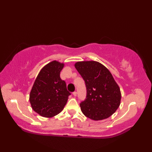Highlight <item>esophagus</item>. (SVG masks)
I'll list each match as a JSON object with an SVG mask.
<instances>
[{
    "mask_svg": "<svg viewBox=\"0 0 152 152\" xmlns=\"http://www.w3.org/2000/svg\"><path fill=\"white\" fill-rule=\"evenodd\" d=\"M72 95H73L74 96H76L77 95V92H76V91L73 92V93H72Z\"/></svg>",
    "mask_w": 152,
    "mask_h": 152,
    "instance_id": "1",
    "label": "esophagus"
}]
</instances>
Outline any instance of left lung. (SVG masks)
Returning <instances> with one entry per match:
<instances>
[{
    "instance_id": "8db88e82",
    "label": "left lung",
    "mask_w": 152,
    "mask_h": 152,
    "mask_svg": "<svg viewBox=\"0 0 152 152\" xmlns=\"http://www.w3.org/2000/svg\"><path fill=\"white\" fill-rule=\"evenodd\" d=\"M84 80L87 95L80 103L82 113L93 120L109 118L120 105L121 91L109 70L97 61H79L74 64Z\"/></svg>"
}]
</instances>
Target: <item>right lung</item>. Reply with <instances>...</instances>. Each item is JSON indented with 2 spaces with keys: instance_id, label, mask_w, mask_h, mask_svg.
Wrapping results in <instances>:
<instances>
[{
  "instance_id": "obj_1",
  "label": "right lung",
  "mask_w": 152,
  "mask_h": 152,
  "mask_svg": "<svg viewBox=\"0 0 152 152\" xmlns=\"http://www.w3.org/2000/svg\"><path fill=\"white\" fill-rule=\"evenodd\" d=\"M64 63L53 61L38 74L31 89L29 101L32 108L45 118H52L63 110L70 93L60 78Z\"/></svg>"
}]
</instances>
